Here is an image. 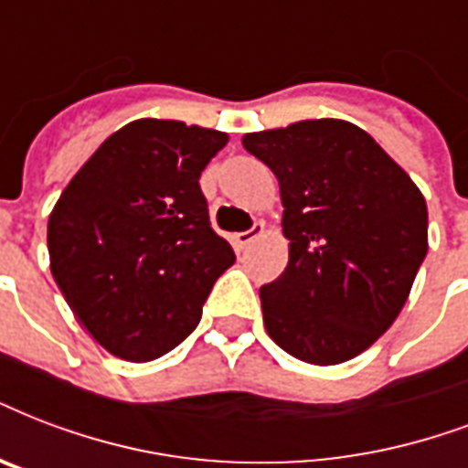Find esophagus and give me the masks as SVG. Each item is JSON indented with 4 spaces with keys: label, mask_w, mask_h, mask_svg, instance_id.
<instances>
[{
    "label": "esophagus",
    "mask_w": 468,
    "mask_h": 468,
    "mask_svg": "<svg viewBox=\"0 0 468 468\" xmlns=\"http://www.w3.org/2000/svg\"><path fill=\"white\" fill-rule=\"evenodd\" d=\"M262 233H265V223H262V220H255V223H252V228H250V230H245V233H235V235H233L235 248H238V250L250 248V242L258 240V238H260V235H262Z\"/></svg>",
    "instance_id": "esophagus-1"
}]
</instances>
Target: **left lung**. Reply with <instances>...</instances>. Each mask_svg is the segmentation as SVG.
<instances>
[{
	"label": "left lung",
	"instance_id": "1",
	"mask_svg": "<svg viewBox=\"0 0 468 468\" xmlns=\"http://www.w3.org/2000/svg\"><path fill=\"white\" fill-rule=\"evenodd\" d=\"M242 147L280 181L290 262L260 290L274 344L314 366L373 346L408 302L427 255V203L368 132L304 120Z\"/></svg>",
	"mask_w": 468,
	"mask_h": 468
}]
</instances>
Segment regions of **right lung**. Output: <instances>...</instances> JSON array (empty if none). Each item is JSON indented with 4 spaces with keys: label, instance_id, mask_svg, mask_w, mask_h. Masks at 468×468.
Wrapping results in <instances>:
<instances>
[{
    "label": "right lung",
    "instance_id": "add662e5",
    "mask_svg": "<svg viewBox=\"0 0 468 468\" xmlns=\"http://www.w3.org/2000/svg\"><path fill=\"white\" fill-rule=\"evenodd\" d=\"M226 144V132L134 120L100 144L53 206V280L112 356L144 363L176 348L235 262L198 186Z\"/></svg>",
    "mask_w": 468,
    "mask_h": 468
}]
</instances>
